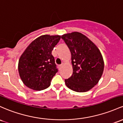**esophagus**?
I'll list each match as a JSON object with an SVG mask.
<instances>
[{
  "mask_svg": "<svg viewBox=\"0 0 123 123\" xmlns=\"http://www.w3.org/2000/svg\"><path fill=\"white\" fill-rule=\"evenodd\" d=\"M62 67V65H58V68H59V70L61 69Z\"/></svg>",
  "mask_w": 123,
  "mask_h": 123,
  "instance_id": "34e87169",
  "label": "esophagus"
}]
</instances>
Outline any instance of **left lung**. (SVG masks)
I'll return each mask as SVG.
<instances>
[{
    "label": "left lung",
    "instance_id": "left-lung-1",
    "mask_svg": "<svg viewBox=\"0 0 123 123\" xmlns=\"http://www.w3.org/2000/svg\"><path fill=\"white\" fill-rule=\"evenodd\" d=\"M71 53L72 75L65 82L68 88L85 92L94 87L101 78L104 61L96 45L82 33L73 32L61 36Z\"/></svg>",
    "mask_w": 123,
    "mask_h": 123
}]
</instances>
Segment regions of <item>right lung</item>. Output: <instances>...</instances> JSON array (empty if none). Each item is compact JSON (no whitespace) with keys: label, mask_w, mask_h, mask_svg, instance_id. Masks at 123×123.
Returning a JSON list of instances; mask_svg holds the SVG:
<instances>
[{"label":"right lung","mask_w":123,"mask_h":123,"mask_svg":"<svg viewBox=\"0 0 123 123\" xmlns=\"http://www.w3.org/2000/svg\"><path fill=\"white\" fill-rule=\"evenodd\" d=\"M60 36L43 35L31 43L18 61V69L25 86L35 90L48 87L58 72L52 51Z\"/></svg>","instance_id":"obj_1"}]
</instances>
